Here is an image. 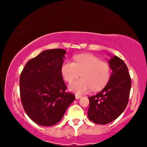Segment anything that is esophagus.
Wrapping results in <instances>:
<instances>
[{"label": "esophagus", "instance_id": "esophagus-1", "mask_svg": "<svg viewBox=\"0 0 147 147\" xmlns=\"http://www.w3.org/2000/svg\"><path fill=\"white\" fill-rule=\"evenodd\" d=\"M82 97V95H80V94H76V99H79Z\"/></svg>", "mask_w": 147, "mask_h": 147}]
</instances>
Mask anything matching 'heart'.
I'll use <instances>...</instances> for the list:
<instances>
[{
  "instance_id": "obj_1",
  "label": "heart",
  "mask_w": 147,
  "mask_h": 147,
  "mask_svg": "<svg viewBox=\"0 0 147 147\" xmlns=\"http://www.w3.org/2000/svg\"><path fill=\"white\" fill-rule=\"evenodd\" d=\"M61 74L64 80L71 84L81 76L83 78L70 86L76 93H84L90 89L94 91L104 87L111 74L110 64L92 54H82L74 57V61H65L62 64Z\"/></svg>"
}]
</instances>
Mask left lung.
<instances>
[{
    "mask_svg": "<svg viewBox=\"0 0 147 147\" xmlns=\"http://www.w3.org/2000/svg\"><path fill=\"white\" fill-rule=\"evenodd\" d=\"M108 63L112 70L109 82L101 92L88 97V118L98 124L110 123L123 112L128 104L131 87V78L123 60L114 56Z\"/></svg>",
    "mask_w": 147,
    "mask_h": 147,
    "instance_id": "1",
    "label": "left lung"
}]
</instances>
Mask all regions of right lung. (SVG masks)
<instances>
[{
	"instance_id": "add662e5",
	"label": "right lung",
	"mask_w": 147,
	"mask_h": 147,
	"mask_svg": "<svg viewBox=\"0 0 147 147\" xmlns=\"http://www.w3.org/2000/svg\"><path fill=\"white\" fill-rule=\"evenodd\" d=\"M65 50L53 49L41 52L26 63L20 76V97L28 116L36 124L51 126L59 122L74 94L67 86L61 71Z\"/></svg>"
}]
</instances>
